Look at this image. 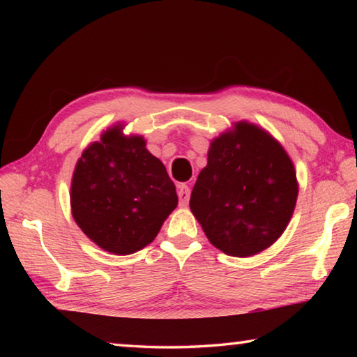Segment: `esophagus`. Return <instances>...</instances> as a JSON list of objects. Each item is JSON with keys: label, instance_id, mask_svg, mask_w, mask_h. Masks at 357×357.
Segmentation results:
<instances>
[{"label": "esophagus", "instance_id": "esophagus-1", "mask_svg": "<svg viewBox=\"0 0 357 357\" xmlns=\"http://www.w3.org/2000/svg\"><path fill=\"white\" fill-rule=\"evenodd\" d=\"M178 197H179V204L181 206H185L189 203L190 198V189L185 184H178Z\"/></svg>", "mask_w": 357, "mask_h": 357}]
</instances>
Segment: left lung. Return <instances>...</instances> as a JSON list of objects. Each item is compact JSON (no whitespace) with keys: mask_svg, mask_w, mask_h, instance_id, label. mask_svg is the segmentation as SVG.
<instances>
[{"mask_svg":"<svg viewBox=\"0 0 357 357\" xmlns=\"http://www.w3.org/2000/svg\"><path fill=\"white\" fill-rule=\"evenodd\" d=\"M298 200L287 151L247 121L214 138L198 174L190 211L209 243L231 257H252L285 231Z\"/></svg>","mask_w":357,"mask_h":357,"instance_id":"8db88e82","label":"left lung"}]
</instances>
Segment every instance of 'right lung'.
<instances>
[{"mask_svg": "<svg viewBox=\"0 0 357 357\" xmlns=\"http://www.w3.org/2000/svg\"><path fill=\"white\" fill-rule=\"evenodd\" d=\"M176 187L140 135L116 124L83 151L70 184L72 215L82 231L114 255L154 241L176 208Z\"/></svg>", "mask_w": 357, "mask_h": 357, "instance_id": "obj_1", "label": "right lung"}]
</instances>
